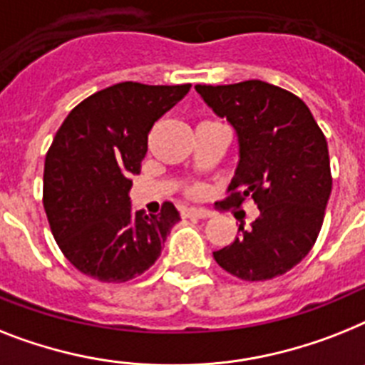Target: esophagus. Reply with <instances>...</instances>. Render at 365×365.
Returning a JSON list of instances; mask_svg holds the SVG:
<instances>
[{"label":"esophagus","instance_id":"1","mask_svg":"<svg viewBox=\"0 0 365 365\" xmlns=\"http://www.w3.org/2000/svg\"><path fill=\"white\" fill-rule=\"evenodd\" d=\"M180 215H182V218H210L212 212L207 209H182Z\"/></svg>","mask_w":365,"mask_h":365}]
</instances>
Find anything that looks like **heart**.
Masks as SVG:
<instances>
[{
    "label": "heart",
    "instance_id": "obj_1",
    "mask_svg": "<svg viewBox=\"0 0 365 365\" xmlns=\"http://www.w3.org/2000/svg\"><path fill=\"white\" fill-rule=\"evenodd\" d=\"M186 195H190V197H195V195H200L201 194V188L197 185H188L185 188Z\"/></svg>",
    "mask_w": 365,
    "mask_h": 365
}]
</instances>
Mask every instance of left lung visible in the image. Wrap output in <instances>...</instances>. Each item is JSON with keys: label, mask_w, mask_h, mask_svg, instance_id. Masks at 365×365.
<instances>
[{"label": "left lung", "mask_w": 365, "mask_h": 365, "mask_svg": "<svg viewBox=\"0 0 365 365\" xmlns=\"http://www.w3.org/2000/svg\"><path fill=\"white\" fill-rule=\"evenodd\" d=\"M239 138V168L222 209L252 200L259 218L215 252L216 263L244 282L289 272L317 240L332 192L323 130L297 95L261 80L195 86Z\"/></svg>", "instance_id": "obj_1"}]
</instances>
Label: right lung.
I'll return each mask as SVG.
<instances>
[{"instance_id":"add662e5","label":"right lung","mask_w":365,"mask_h":365,"mask_svg":"<svg viewBox=\"0 0 365 365\" xmlns=\"http://www.w3.org/2000/svg\"><path fill=\"white\" fill-rule=\"evenodd\" d=\"M190 87L115 83L81 101L59 126L44 160L42 203L57 246L81 274L128 282L160 255L179 212L170 201L158 215L134 212L128 192L150 128Z\"/></svg>"}]
</instances>
